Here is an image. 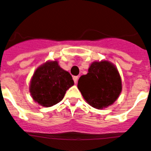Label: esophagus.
<instances>
[{"mask_svg": "<svg viewBox=\"0 0 151 151\" xmlns=\"http://www.w3.org/2000/svg\"><path fill=\"white\" fill-rule=\"evenodd\" d=\"M73 81H74V83H75V84H77V83H78V76H74V77H73Z\"/></svg>", "mask_w": 151, "mask_h": 151, "instance_id": "34e87169", "label": "esophagus"}]
</instances>
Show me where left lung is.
<instances>
[{"instance_id": "left-lung-1", "label": "left lung", "mask_w": 151, "mask_h": 151, "mask_svg": "<svg viewBox=\"0 0 151 151\" xmlns=\"http://www.w3.org/2000/svg\"><path fill=\"white\" fill-rule=\"evenodd\" d=\"M78 88L86 102L99 110L117 100L122 89V79L114 64L96 61L91 64L88 73L79 78Z\"/></svg>"}]
</instances>
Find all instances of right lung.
I'll list each match as a JSON object with an SVG mask.
<instances>
[{
	"mask_svg": "<svg viewBox=\"0 0 151 151\" xmlns=\"http://www.w3.org/2000/svg\"><path fill=\"white\" fill-rule=\"evenodd\" d=\"M73 84L70 73L62 69L56 60L48 61L34 72L29 92L35 102L49 107L63 99L66 92Z\"/></svg>",
	"mask_w": 151,
	"mask_h": 151,
	"instance_id": "right-lung-1",
	"label": "right lung"
}]
</instances>
